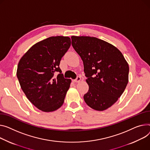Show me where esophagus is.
<instances>
[{
    "mask_svg": "<svg viewBox=\"0 0 150 150\" xmlns=\"http://www.w3.org/2000/svg\"><path fill=\"white\" fill-rule=\"evenodd\" d=\"M81 80V78L80 76H77V78L75 79H74V81L75 83H79Z\"/></svg>",
    "mask_w": 150,
    "mask_h": 150,
    "instance_id": "1",
    "label": "esophagus"
}]
</instances>
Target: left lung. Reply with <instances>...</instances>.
I'll list each match as a JSON object with an SVG mask.
<instances>
[{"instance_id":"1","label":"left lung","mask_w":150,"mask_h":150,"mask_svg":"<svg viewBox=\"0 0 150 150\" xmlns=\"http://www.w3.org/2000/svg\"><path fill=\"white\" fill-rule=\"evenodd\" d=\"M72 45L81 57L88 91L86 103L98 111L113 105L128 82L129 66L119 50L93 37L72 36Z\"/></svg>"}]
</instances>
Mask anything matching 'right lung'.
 <instances>
[{
  "instance_id": "obj_1",
  "label": "right lung",
  "mask_w": 150,
  "mask_h": 150,
  "mask_svg": "<svg viewBox=\"0 0 150 150\" xmlns=\"http://www.w3.org/2000/svg\"><path fill=\"white\" fill-rule=\"evenodd\" d=\"M71 45L69 37H49L34 45L18 62L17 76L22 91L43 112L57 110L64 103L71 79L64 78L59 65Z\"/></svg>"
}]
</instances>
